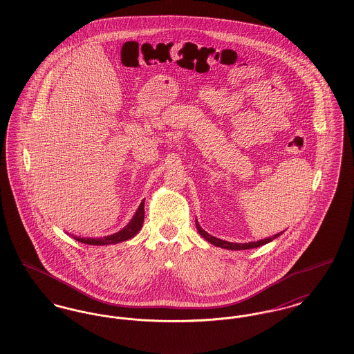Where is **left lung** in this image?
Returning <instances> with one entry per match:
<instances>
[{
	"instance_id": "obj_1",
	"label": "left lung",
	"mask_w": 354,
	"mask_h": 354,
	"mask_svg": "<svg viewBox=\"0 0 354 354\" xmlns=\"http://www.w3.org/2000/svg\"><path fill=\"white\" fill-rule=\"evenodd\" d=\"M196 228H198V232L201 234V236H203L208 243L214 244L215 247H220V248H224V250H231V251L257 248V247H260V245L268 244L272 240L277 239L279 236L283 234V232H279V234L270 236V237H266V239H261V240H257V241H250V243H231V241H225V240H221V239H218V237H215V236L209 235L208 232H205V231L203 230L198 221H196Z\"/></svg>"
}]
</instances>
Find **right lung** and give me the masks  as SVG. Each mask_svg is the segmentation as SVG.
<instances>
[{"instance_id": "obj_1", "label": "right lung", "mask_w": 354, "mask_h": 354, "mask_svg": "<svg viewBox=\"0 0 354 354\" xmlns=\"http://www.w3.org/2000/svg\"><path fill=\"white\" fill-rule=\"evenodd\" d=\"M145 220V201L139 204L133 219L129 221L120 231L113 235L103 236V237H81V236H73L77 241H81L88 245H109V244H118L122 241H126L131 237H134L142 228Z\"/></svg>"}]
</instances>
